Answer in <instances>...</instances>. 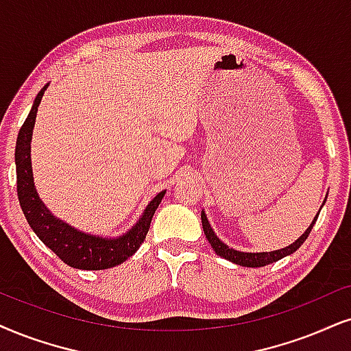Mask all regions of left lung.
<instances>
[{"label":"left lung","mask_w":351,"mask_h":351,"mask_svg":"<svg viewBox=\"0 0 351 351\" xmlns=\"http://www.w3.org/2000/svg\"><path fill=\"white\" fill-rule=\"evenodd\" d=\"M326 199H324V202H326ZM324 202H322V206H324ZM319 212H321V210H319ZM317 217H319V214L314 217V220L311 221V225L306 228V232L301 234V237L296 239L295 243H291V245H288L287 247H282V250H275V251H269V252L267 251H265V252H245V251H237V250H233V247H230L228 245H225V243L221 241L219 237H217L214 230H212L210 223H208V220H207L206 212H204V210L201 212L204 234H206L207 241L210 243V246L214 247V251L220 257H223V259H227L233 264L243 265V267H264V265L277 263V261H280L282 257L293 254V252L298 250V247L306 241L308 234L311 233V230L314 227V223H316Z\"/></svg>","instance_id":"obj_1"}]
</instances>
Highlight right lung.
<instances>
[{
	"label": "right lung",
	"mask_w": 351,
	"mask_h": 351,
	"mask_svg": "<svg viewBox=\"0 0 351 351\" xmlns=\"http://www.w3.org/2000/svg\"><path fill=\"white\" fill-rule=\"evenodd\" d=\"M50 84L43 86L35 97L29 117L22 124L16 143V175H17V196L25 219L30 228L40 238L43 245L50 247L55 254L68 264L69 267L82 270H104L114 267L131 257L143 245L149 232L150 221L162 202L167 191H160L144 208L143 215L126 233L117 238L100 237L81 232L71 227L50 212L40 199L34 183L32 160H30V143L37 118L38 105Z\"/></svg>",
	"instance_id": "obj_1"
}]
</instances>
